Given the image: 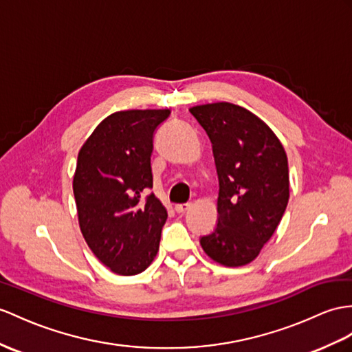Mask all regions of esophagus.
I'll use <instances>...</instances> for the list:
<instances>
[{
  "label": "esophagus",
  "instance_id": "esophagus-1",
  "mask_svg": "<svg viewBox=\"0 0 352 352\" xmlns=\"http://www.w3.org/2000/svg\"><path fill=\"white\" fill-rule=\"evenodd\" d=\"M190 208H191V203H181V204H176L175 206V210L177 213H185Z\"/></svg>",
  "mask_w": 352,
  "mask_h": 352
}]
</instances>
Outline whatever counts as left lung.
Masks as SVG:
<instances>
[{
  "instance_id": "8db88e82",
  "label": "left lung",
  "mask_w": 352,
  "mask_h": 352,
  "mask_svg": "<svg viewBox=\"0 0 352 352\" xmlns=\"http://www.w3.org/2000/svg\"><path fill=\"white\" fill-rule=\"evenodd\" d=\"M190 111L212 142L219 181L218 224L200 245L213 261L245 265L258 256L284 217L287 153L275 133L241 106L212 102Z\"/></svg>"
}]
</instances>
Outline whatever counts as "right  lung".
Here are the masks:
<instances>
[{
    "instance_id": "add662e5",
    "label": "right lung",
    "mask_w": 352,
    "mask_h": 352,
    "mask_svg": "<svg viewBox=\"0 0 352 352\" xmlns=\"http://www.w3.org/2000/svg\"><path fill=\"white\" fill-rule=\"evenodd\" d=\"M170 110H124L101 121L77 157L73 192L91 251L122 276L149 267L167 210L152 188L153 134Z\"/></svg>"
}]
</instances>
